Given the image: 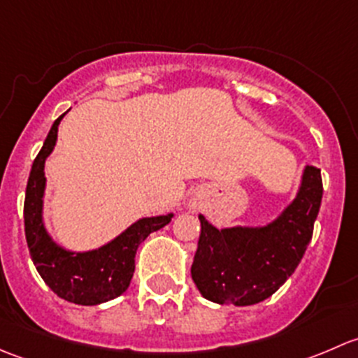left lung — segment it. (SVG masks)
Masks as SVG:
<instances>
[{"mask_svg":"<svg viewBox=\"0 0 358 358\" xmlns=\"http://www.w3.org/2000/svg\"><path fill=\"white\" fill-rule=\"evenodd\" d=\"M322 176L306 166L294 201L265 227L216 229L204 216L192 280L209 301L248 306L270 298L292 275L312 241Z\"/></svg>","mask_w":358,"mask_h":358,"instance_id":"left-lung-1","label":"left lung"}]
</instances>
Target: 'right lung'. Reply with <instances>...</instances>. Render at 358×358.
I'll use <instances>...</instances> for the list:
<instances>
[{"mask_svg": "<svg viewBox=\"0 0 358 358\" xmlns=\"http://www.w3.org/2000/svg\"><path fill=\"white\" fill-rule=\"evenodd\" d=\"M60 117L55 119L41 150L32 162L24 202L25 239L32 263L41 279L57 296L76 305H100L117 298L128 289L135 272V255L140 244L168 225L173 213L150 218H140L102 248L85 252L64 249L46 232L43 222V196H45V161L57 143Z\"/></svg>", "mask_w": 358, "mask_h": 358, "instance_id": "right-lung-1", "label": "right lung"}]
</instances>
